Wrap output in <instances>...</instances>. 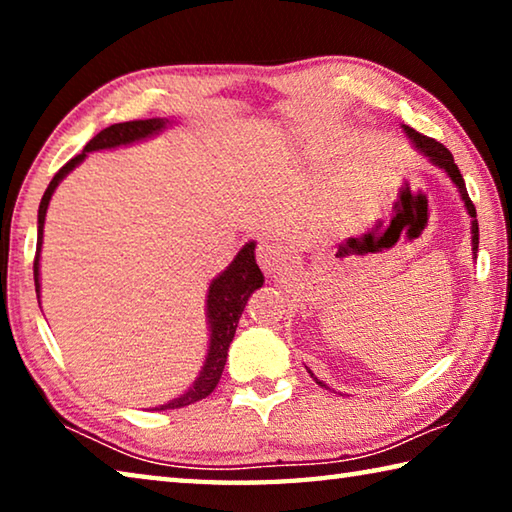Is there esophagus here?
Instances as JSON below:
<instances>
[{
    "mask_svg": "<svg viewBox=\"0 0 512 512\" xmlns=\"http://www.w3.org/2000/svg\"><path fill=\"white\" fill-rule=\"evenodd\" d=\"M257 264L268 277H275L289 266V255L275 241H259L257 246Z\"/></svg>",
    "mask_w": 512,
    "mask_h": 512,
    "instance_id": "obj_1",
    "label": "esophagus"
}]
</instances>
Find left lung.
<instances>
[{"label": "left lung", "instance_id": "1", "mask_svg": "<svg viewBox=\"0 0 512 512\" xmlns=\"http://www.w3.org/2000/svg\"><path fill=\"white\" fill-rule=\"evenodd\" d=\"M404 133L411 137V142L415 144V149H418L420 153H424L427 155V158L436 164V167H440V169H445L447 171V176L452 178V183L458 187V192H461V198L465 201V207H467V214L472 216V250L476 253V248H479V223H476V210H474V203L470 201V196H467V189H465V180H463V176H461V171H458V167H456V162H454V155L449 153L443 144L440 142H436V140H431V137H427V135H422V133H418V131H413L411 126H404ZM311 375H314V372H311ZM316 379V377H314ZM316 384H320V386H325L323 381H318L316 379ZM327 388V386H325Z\"/></svg>", "mask_w": 512, "mask_h": 512}]
</instances>
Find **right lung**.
Masks as SVG:
<instances>
[{
	"label": "right lung",
	"instance_id": "obj_1",
	"mask_svg": "<svg viewBox=\"0 0 512 512\" xmlns=\"http://www.w3.org/2000/svg\"><path fill=\"white\" fill-rule=\"evenodd\" d=\"M169 124V119H135V121H124V124H112L103 128L99 135H94L92 140L85 144L83 153L76 155V158L69 160L65 167H60L58 173L51 180L45 196H42L40 207H38V248H36V259H33V280H36V293L40 298V248H42V228H45V216L47 207L51 201V194L58 187L60 180H63L69 171H72L76 164L85 160V155L92 151H103V149H117V146H126L133 142L146 140V137L158 135L164 131ZM264 284V275L259 271L255 262V241H250L244 248L239 250L235 262H232L225 271L214 277L210 284V291H207V323H210V350H207V357L203 363L201 375L196 377L194 386L189 388L185 395L176 397L162 406H155V411H167V409H183V406L194 404L203 397L210 395L216 384H219L221 372L225 366V359H228V348L232 339H235L237 323L241 318V311H244L250 293L259 289Z\"/></svg>",
	"mask_w": 512,
	"mask_h": 512
}]
</instances>
